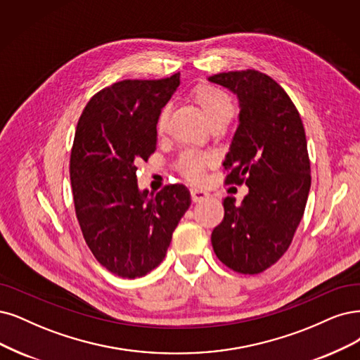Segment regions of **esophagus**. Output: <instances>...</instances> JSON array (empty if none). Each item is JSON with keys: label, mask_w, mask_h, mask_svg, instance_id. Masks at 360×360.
Listing matches in <instances>:
<instances>
[{"label": "esophagus", "mask_w": 360, "mask_h": 360, "mask_svg": "<svg viewBox=\"0 0 360 360\" xmlns=\"http://www.w3.org/2000/svg\"><path fill=\"white\" fill-rule=\"evenodd\" d=\"M190 194H191V200L195 203L203 202V200H206V198H209V193L205 190H200V188H191Z\"/></svg>", "instance_id": "34e87169"}]
</instances>
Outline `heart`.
Returning <instances> with one entry per match:
<instances>
[{
    "mask_svg": "<svg viewBox=\"0 0 360 360\" xmlns=\"http://www.w3.org/2000/svg\"><path fill=\"white\" fill-rule=\"evenodd\" d=\"M191 101L198 106L202 111L207 123L210 126L224 124L227 126L234 115V106L230 96L221 90L219 87L210 86V84H200L197 86L190 93ZM167 120H169V110L163 108L158 114L157 118V131L163 135L167 129ZM210 165V157L206 154H195L187 153L179 158L178 169L185 178L190 181H197L202 176L205 167Z\"/></svg>",
    "mask_w": 360,
    "mask_h": 360,
    "instance_id": "1",
    "label": "heart"
}]
</instances>
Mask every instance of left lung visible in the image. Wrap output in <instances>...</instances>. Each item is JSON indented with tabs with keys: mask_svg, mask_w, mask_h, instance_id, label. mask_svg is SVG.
<instances>
[{
	"mask_svg": "<svg viewBox=\"0 0 360 360\" xmlns=\"http://www.w3.org/2000/svg\"><path fill=\"white\" fill-rule=\"evenodd\" d=\"M209 82L237 95L238 127L225 157V184H246L240 205L224 198V219L212 231L218 259L242 274H258L282 258L304 215L311 185L302 120L288 93L255 70Z\"/></svg>",
	"mask_w": 360,
	"mask_h": 360,
	"instance_id": "left-lung-1",
	"label": "left lung"
}]
</instances>
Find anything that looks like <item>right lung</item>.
Segmentation results:
<instances>
[{"label": "right lung", "mask_w": 360, "mask_h": 360, "mask_svg": "<svg viewBox=\"0 0 360 360\" xmlns=\"http://www.w3.org/2000/svg\"><path fill=\"white\" fill-rule=\"evenodd\" d=\"M179 86L162 79H123L93 96L78 120L70 158L75 215L101 265L136 278L166 257L178 222L191 205L187 187L157 194L138 190L136 166L157 146V118Z\"/></svg>", "instance_id": "right-lung-1"}]
</instances>
